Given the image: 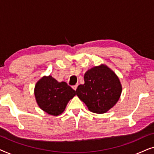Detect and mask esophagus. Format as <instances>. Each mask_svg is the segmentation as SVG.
Here are the masks:
<instances>
[{"label": "esophagus", "mask_w": 154, "mask_h": 154, "mask_svg": "<svg viewBox=\"0 0 154 154\" xmlns=\"http://www.w3.org/2000/svg\"><path fill=\"white\" fill-rule=\"evenodd\" d=\"M77 87H78V85H73V89L74 90H76V89H77Z\"/></svg>", "instance_id": "obj_1"}]
</instances>
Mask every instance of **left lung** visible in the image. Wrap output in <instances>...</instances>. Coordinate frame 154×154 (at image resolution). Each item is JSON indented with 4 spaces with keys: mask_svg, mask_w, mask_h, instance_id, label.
Wrapping results in <instances>:
<instances>
[{
    "mask_svg": "<svg viewBox=\"0 0 154 154\" xmlns=\"http://www.w3.org/2000/svg\"><path fill=\"white\" fill-rule=\"evenodd\" d=\"M85 83L79 85L76 94L94 113L106 112L119 101L122 87L117 75L104 65L88 70L84 75Z\"/></svg>",
    "mask_w": 154,
    "mask_h": 154,
    "instance_id": "8db88e82",
    "label": "left lung"
}]
</instances>
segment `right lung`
Masks as SVG:
<instances>
[{
    "label": "right lung",
    "mask_w": 154,
    "mask_h": 154,
    "mask_svg": "<svg viewBox=\"0 0 154 154\" xmlns=\"http://www.w3.org/2000/svg\"><path fill=\"white\" fill-rule=\"evenodd\" d=\"M36 102L48 114L58 116L66 108L75 91L65 82L59 83L52 76H44L37 82L34 92Z\"/></svg>",
    "instance_id": "obj_1"
}]
</instances>
